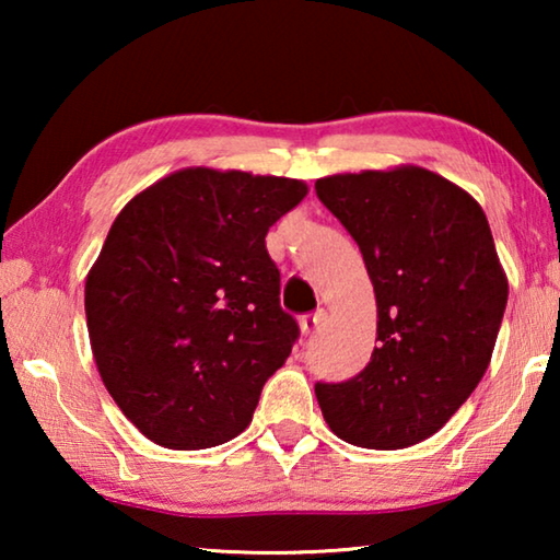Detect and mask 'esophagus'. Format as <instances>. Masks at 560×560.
I'll use <instances>...</instances> for the list:
<instances>
[{
  "mask_svg": "<svg viewBox=\"0 0 560 560\" xmlns=\"http://www.w3.org/2000/svg\"><path fill=\"white\" fill-rule=\"evenodd\" d=\"M324 320H326V311H324V308L314 311V314L301 316V330H303V336L316 334V330H318L320 326H324Z\"/></svg>",
  "mask_w": 560,
  "mask_h": 560,
  "instance_id": "1",
  "label": "esophagus"
}]
</instances>
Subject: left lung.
<instances>
[{
	"label": "left lung",
	"instance_id": "left-lung-1",
	"mask_svg": "<svg viewBox=\"0 0 560 560\" xmlns=\"http://www.w3.org/2000/svg\"><path fill=\"white\" fill-rule=\"evenodd\" d=\"M360 246L377 301V348L343 383H316L328 428L368 450L428 440L487 373L509 283L487 214L422 167L316 179Z\"/></svg>",
	"mask_w": 560,
	"mask_h": 560
}]
</instances>
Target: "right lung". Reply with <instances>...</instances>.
I'll list each match as a JSON object with an SVG mask.
<instances>
[{"mask_svg":"<svg viewBox=\"0 0 560 560\" xmlns=\"http://www.w3.org/2000/svg\"><path fill=\"white\" fill-rule=\"evenodd\" d=\"M306 192L192 167L116 217L86 279L89 336L103 385L148 440L207 450L252 422L301 336L264 236Z\"/></svg>","mask_w":560,"mask_h":560,"instance_id":"obj_1","label":"right lung"}]
</instances>
